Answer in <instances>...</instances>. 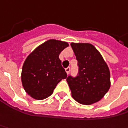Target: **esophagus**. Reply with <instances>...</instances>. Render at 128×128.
I'll use <instances>...</instances> for the list:
<instances>
[{
    "label": "esophagus",
    "mask_w": 128,
    "mask_h": 128,
    "mask_svg": "<svg viewBox=\"0 0 128 128\" xmlns=\"http://www.w3.org/2000/svg\"><path fill=\"white\" fill-rule=\"evenodd\" d=\"M65 71H66V74H69V72H70V67H68V68H65Z\"/></svg>",
    "instance_id": "esophagus-1"
}]
</instances>
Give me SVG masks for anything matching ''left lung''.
Returning <instances> with one entry per match:
<instances>
[{"instance_id": "left-lung-1", "label": "left lung", "mask_w": 128, "mask_h": 128, "mask_svg": "<svg viewBox=\"0 0 128 128\" xmlns=\"http://www.w3.org/2000/svg\"><path fill=\"white\" fill-rule=\"evenodd\" d=\"M71 46L78 61L76 77L66 78L72 96L78 103L90 105L101 99L110 87V74L103 56L93 44L74 43Z\"/></svg>"}]
</instances>
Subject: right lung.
<instances>
[{"mask_svg":"<svg viewBox=\"0 0 128 128\" xmlns=\"http://www.w3.org/2000/svg\"><path fill=\"white\" fill-rule=\"evenodd\" d=\"M68 46L66 42L49 40L28 56L22 68L21 81L24 90L32 98H46L58 83L67 77L59 56Z\"/></svg>","mask_w":128,"mask_h":128,"instance_id":"right-lung-1","label":"right lung"}]
</instances>
